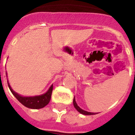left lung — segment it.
<instances>
[{
    "label": "left lung",
    "instance_id": "8db88e82",
    "mask_svg": "<svg viewBox=\"0 0 135 135\" xmlns=\"http://www.w3.org/2000/svg\"><path fill=\"white\" fill-rule=\"evenodd\" d=\"M74 102V107L76 108V110H77V111H78L79 113H82V114H83V115H94V114H97V113H91V112H88V111H84V110H83L82 109H80V107L78 106V104H76V100H75V97H74V102Z\"/></svg>",
    "mask_w": 135,
    "mask_h": 135
}]
</instances>
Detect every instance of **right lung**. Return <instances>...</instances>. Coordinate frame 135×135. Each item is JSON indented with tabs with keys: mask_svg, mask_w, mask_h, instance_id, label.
Segmentation results:
<instances>
[{
	"mask_svg": "<svg viewBox=\"0 0 135 135\" xmlns=\"http://www.w3.org/2000/svg\"><path fill=\"white\" fill-rule=\"evenodd\" d=\"M8 87L11 92L13 94V95L20 102L21 104L25 106L27 108L33 109H42L45 107L46 105L48 104L51 99V95L52 92L53 85H52L49 90L45 92V94L38 95V96L34 97H22L20 94H18L17 92H15L11 87L9 85V83L7 82Z\"/></svg>",
	"mask_w": 135,
	"mask_h": 135,
	"instance_id": "1",
	"label": "right lung"
}]
</instances>
